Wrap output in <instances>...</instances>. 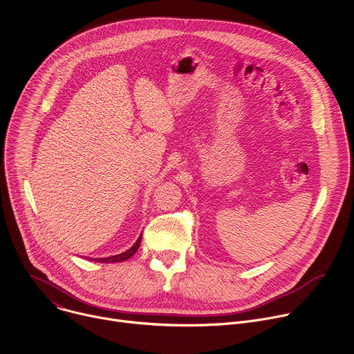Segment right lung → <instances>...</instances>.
Here are the masks:
<instances>
[{
    "label": "right lung",
    "instance_id": "right-lung-1",
    "mask_svg": "<svg viewBox=\"0 0 354 354\" xmlns=\"http://www.w3.org/2000/svg\"><path fill=\"white\" fill-rule=\"evenodd\" d=\"M140 242H141V235H140V238L137 239V242L129 249V250H126V252H123V254H119V255H116V257H111V258H100V259H91V261H95V262H102V263H116V262H123V261H127L129 258H131L136 252H137V249H138V246H140Z\"/></svg>",
    "mask_w": 354,
    "mask_h": 354
}]
</instances>
